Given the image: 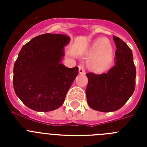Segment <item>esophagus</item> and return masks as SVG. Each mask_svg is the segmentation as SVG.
<instances>
[{
  "label": "esophagus",
  "mask_w": 147,
  "mask_h": 147,
  "mask_svg": "<svg viewBox=\"0 0 147 147\" xmlns=\"http://www.w3.org/2000/svg\"><path fill=\"white\" fill-rule=\"evenodd\" d=\"M79 73H80V74H85V67L82 65L79 66Z\"/></svg>",
  "instance_id": "34e87169"
}]
</instances>
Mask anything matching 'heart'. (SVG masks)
<instances>
[{"label":"heart","mask_w":147,"mask_h":147,"mask_svg":"<svg viewBox=\"0 0 147 147\" xmlns=\"http://www.w3.org/2000/svg\"><path fill=\"white\" fill-rule=\"evenodd\" d=\"M90 57L88 65L95 73H102L107 70L113 62L114 50L112 44L105 38L96 40L88 51Z\"/></svg>","instance_id":"heart-1"}]
</instances>
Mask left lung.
<instances>
[{"instance_id": "obj_1", "label": "left lung", "mask_w": 147, "mask_h": 147, "mask_svg": "<svg viewBox=\"0 0 147 147\" xmlns=\"http://www.w3.org/2000/svg\"><path fill=\"white\" fill-rule=\"evenodd\" d=\"M117 50L115 65L107 73H88L87 102L100 112L119 110L132 95L136 88V69L131 49L119 37L113 36Z\"/></svg>"}]
</instances>
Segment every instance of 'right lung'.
Returning a JSON list of instances; mask_svg holds the SVG:
<instances>
[{
    "mask_svg": "<svg viewBox=\"0 0 147 147\" xmlns=\"http://www.w3.org/2000/svg\"><path fill=\"white\" fill-rule=\"evenodd\" d=\"M65 34H44L22 47L13 69V86L26 106L38 112H49L63 104L67 90L78 75V67L61 64Z\"/></svg>",
    "mask_w": 147,
    "mask_h": 147,
    "instance_id": "obj_1",
    "label": "right lung"
}]
</instances>
